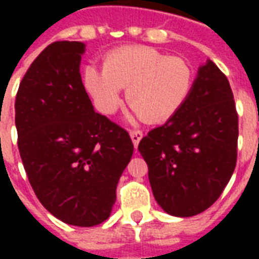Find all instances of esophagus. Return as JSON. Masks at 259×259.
<instances>
[{
    "mask_svg": "<svg viewBox=\"0 0 259 259\" xmlns=\"http://www.w3.org/2000/svg\"><path fill=\"white\" fill-rule=\"evenodd\" d=\"M130 137H132V141H133L135 147H137L141 139H143V132L141 130H130Z\"/></svg>",
    "mask_w": 259,
    "mask_h": 259,
    "instance_id": "obj_1",
    "label": "esophagus"
}]
</instances>
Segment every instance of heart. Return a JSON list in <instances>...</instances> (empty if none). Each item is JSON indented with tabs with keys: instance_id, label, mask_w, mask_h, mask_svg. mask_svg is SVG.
<instances>
[{
	"instance_id": "heart-1",
	"label": "heart",
	"mask_w": 259,
	"mask_h": 259,
	"mask_svg": "<svg viewBox=\"0 0 259 259\" xmlns=\"http://www.w3.org/2000/svg\"><path fill=\"white\" fill-rule=\"evenodd\" d=\"M84 85L97 108L112 113L120 104V89L136 115L162 123L178 113L190 96L193 69L179 57L143 46L120 47L108 54L102 70L87 66Z\"/></svg>"
}]
</instances>
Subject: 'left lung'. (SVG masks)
<instances>
[{"label":"left lung","instance_id":"1","mask_svg":"<svg viewBox=\"0 0 259 259\" xmlns=\"http://www.w3.org/2000/svg\"><path fill=\"white\" fill-rule=\"evenodd\" d=\"M239 116L228 77L206 61L190 96L139 144L152 194L174 217L201 213L219 198L237 161Z\"/></svg>","mask_w":259,"mask_h":259}]
</instances>
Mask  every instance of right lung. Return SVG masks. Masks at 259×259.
Listing matches in <instances>:
<instances>
[{
	"label": "right lung",
	"instance_id": "1",
	"mask_svg": "<svg viewBox=\"0 0 259 259\" xmlns=\"http://www.w3.org/2000/svg\"><path fill=\"white\" fill-rule=\"evenodd\" d=\"M85 46L55 41L20 81L18 147L33 190L59 221L90 228L107 221L133 155L129 133L97 113L80 76Z\"/></svg>",
	"mask_w": 259,
	"mask_h": 259
}]
</instances>
